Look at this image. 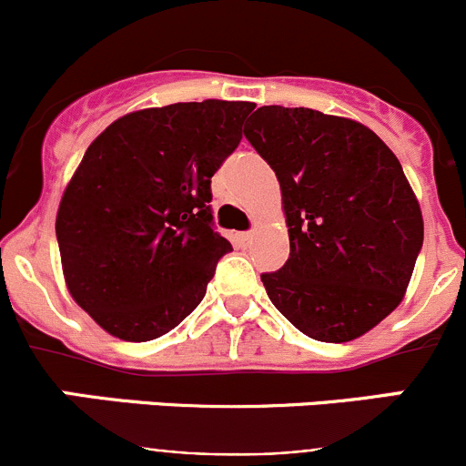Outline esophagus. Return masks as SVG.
Returning <instances> with one entry per match:
<instances>
[{"label":"esophagus","instance_id":"obj_1","mask_svg":"<svg viewBox=\"0 0 466 466\" xmlns=\"http://www.w3.org/2000/svg\"><path fill=\"white\" fill-rule=\"evenodd\" d=\"M252 237H255L252 232H241V234H238V243H241V246H250Z\"/></svg>","mask_w":466,"mask_h":466}]
</instances>
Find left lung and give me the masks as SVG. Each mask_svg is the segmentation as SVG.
I'll use <instances>...</instances> for the list:
<instances>
[{
    "label": "left lung",
    "mask_w": 466,
    "mask_h": 466,
    "mask_svg": "<svg viewBox=\"0 0 466 466\" xmlns=\"http://www.w3.org/2000/svg\"><path fill=\"white\" fill-rule=\"evenodd\" d=\"M281 187L290 255L261 281L277 311L320 342H347L388 318L424 243L403 168L359 121L263 106L243 130Z\"/></svg>",
    "instance_id": "8db88e82"
}]
</instances>
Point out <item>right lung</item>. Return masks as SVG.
<instances>
[{
    "label": "right lung",
    "mask_w": 466,
    "mask_h": 466,
    "mask_svg": "<svg viewBox=\"0 0 466 466\" xmlns=\"http://www.w3.org/2000/svg\"><path fill=\"white\" fill-rule=\"evenodd\" d=\"M248 101L130 112L83 155L56 218L67 289L110 336L146 342L185 320L232 250L214 229L211 176L241 142Z\"/></svg>",
    "instance_id": "add662e5"
}]
</instances>
